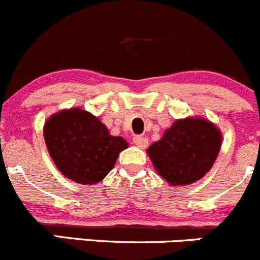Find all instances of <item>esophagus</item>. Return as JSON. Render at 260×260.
I'll return each instance as SVG.
<instances>
[{"label":"esophagus","mask_w":260,"mask_h":260,"mask_svg":"<svg viewBox=\"0 0 260 260\" xmlns=\"http://www.w3.org/2000/svg\"><path fill=\"white\" fill-rule=\"evenodd\" d=\"M133 142H135V145L140 148H146L148 146V140L145 136H135Z\"/></svg>","instance_id":"1"}]
</instances>
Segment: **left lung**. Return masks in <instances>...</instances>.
Instances as JSON below:
<instances>
[{
  "label": "left lung",
  "instance_id": "8db88e82",
  "mask_svg": "<svg viewBox=\"0 0 260 260\" xmlns=\"http://www.w3.org/2000/svg\"><path fill=\"white\" fill-rule=\"evenodd\" d=\"M222 142L220 129L205 118L178 119L147 148L158 175L170 185L200 180L215 164Z\"/></svg>",
  "mask_w": 260,
  "mask_h": 260
}]
</instances>
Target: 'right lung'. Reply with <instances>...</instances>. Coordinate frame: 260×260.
I'll use <instances>...</instances> for the list:
<instances>
[{
  "instance_id": "add662e5",
  "label": "right lung",
  "mask_w": 260,
  "mask_h": 260,
  "mask_svg": "<svg viewBox=\"0 0 260 260\" xmlns=\"http://www.w3.org/2000/svg\"><path fill=\"white\" fill-rule=\"evenodd\" d=\"M43 133L58 170L84 185L103 180L114 168L120 151L128 147L124 138L110 135L99 118L80 108L53 114Z\"/></svg>"
}]
</instances>
